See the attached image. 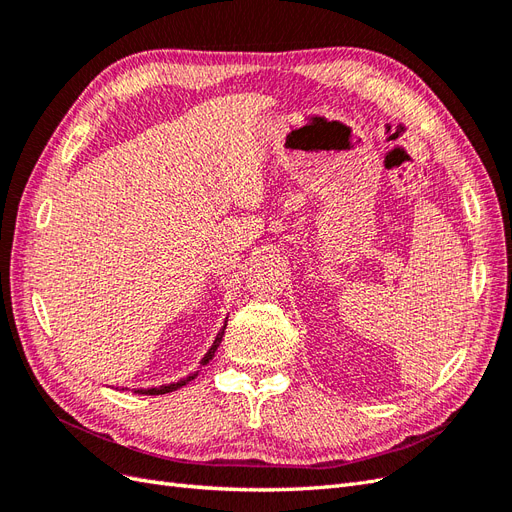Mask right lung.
Here are the masks:
<instances>
[{
    "label": "right lung",
    "mask_w": 512,
    "mask_h": 512,
    "mask_svg": "<svg viewBox=\"0 0 512 512\" xmlns=\"http://www.w3.org/2000/svg\"><path fill=\"white\" fill-rule=\"evenodd\" d=\"M224 329H226V324H224ZM224 329L218 333V337H215V342H213V346L209 348V352L205 354V359L200 361V365H207L213 356H215V350H218V346H220V342H222V337H224ZM196 378V374H192V376H188V378H183V380H179V382H173V384H164V386H158V389H141V391H136V393H141V395H164V393H170V391H177V389H181L183 384H188L190 380H194Z\"/></svg>",
    "instance_id": "obj_1"
}]
</instances>
